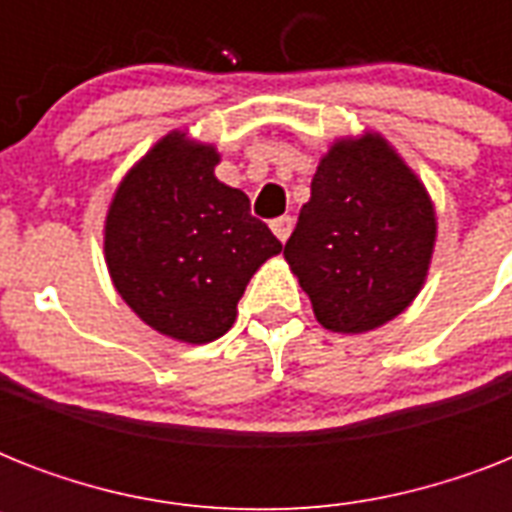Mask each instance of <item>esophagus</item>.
Listing matches in <instances>:
<instances>
[{
  "mask_svg": "<svg viewBox=\"0 0 512 512\" xmlns=\"http://www.w3.org/2000/svg\"><path fill=\"white\" fill-rule=\"evenodd\" d=\"M292 225H295V220H292L289 215L276 217V220L271 223V231L276 233V239H279V241H287L289 233H292Z\"/></svg>",
  "mask_w": 512,
  "mask_h": 512,
  "instance_id": "obj_1",
  "label": "esophagus"
}]
</instances>
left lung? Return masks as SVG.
Masks as SVG:
<instances>
[{"label":"left lung","instance_id":"1","mask_svg":"<svg viewBox=\"0 0 512 512\" xmlns=\"http://www.w3.org/2000/svg\"><path fill=\"white\" fill-rule=\"evenodd\" d=\"M428 188L380 132L335 140L284 257L321 327L361 335L420 295L436 247Z\"/></svg>","mask_w":512,"mask_h":512}]
</instances>
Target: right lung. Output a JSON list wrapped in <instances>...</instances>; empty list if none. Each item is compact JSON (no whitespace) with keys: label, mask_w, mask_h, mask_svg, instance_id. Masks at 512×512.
Segmentation results:
<instances>
[{"label":"right lung","mask_w":512,"mask_h":512,"mask_svg":"<svg viewBox=\"0 0 512 512\" xmlns=\"http://www.w3.org/2000/svg\"><path fill=\"white\" fill-rule=\"evenodd\" d=\"M217 164L212 143L172 130L122 177L103 228L116 292L148 327L188 345L223 337L249 279L281 252L247 193L217 180Z\"/></svg>","instance_id":"right-lung-1"}]
</instances>
